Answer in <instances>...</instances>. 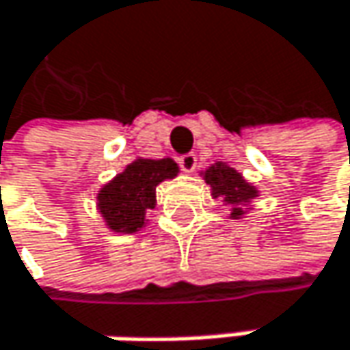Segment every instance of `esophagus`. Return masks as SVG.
<instances>
[{
	"mask_svg": "<svg viewBox=\"0 0 350 350\" xmlns=\"http://www.w3.org/2000/svg\"><path fill=\"white\" fill-rule=\"evenodd\" d=\"M179 167L185 171V173H193L197 167V157L196 153H185L179 157Z\"/></svg>",
	"mask_w": 350,
	"mask_h": 350,
	"instance_id": "obj_1",
	"label": "esophagus"
}]
</instances>
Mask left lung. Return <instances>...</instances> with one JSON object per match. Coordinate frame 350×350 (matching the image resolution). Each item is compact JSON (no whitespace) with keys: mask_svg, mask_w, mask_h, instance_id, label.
<instances>
[{"mask_svg":"<svg viewBox=\"0 0 350 350\" xmlns=\"http://www.w3.org/2000/svg\"><path fill=\"white\" fill-rule=\"evenodd\" d=\"M201 175L205 183L211 187V197L224 199V203L232 207L230 219H241L252 209L250 203L260 196L256 185L247 183L241 173L221 161L209 165Z\"/></svg>","mask_w":350,"mask_h":350,"instance_id":"8db88e82","label":"left lung"}]
</instances>
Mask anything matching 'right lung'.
<instances>
[{"label":"right lung","instance_id":"obj_1","mask_svg":"<svg viewBox=\"0 0 350 350\" xmlns=\"http://www.w3.org/2000/svg\"><path fill=\"white\" fill-rule=\"evenodd\" d=\"M179 167L173 159L137 157L96 193V209L114 234H137L147 226V211L157 205V185L175 179Z\"/></svg>","mask_w":350,"mask_h":350}]
</instances>
